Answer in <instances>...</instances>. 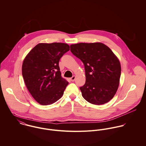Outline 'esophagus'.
<instances>
[{
	"instance_id": "esophagus-1",
	"label": "esophagus",
	"mask_w": 146,
	"mask_h": 146,
	"mask_svg": "<svg viewBox=\"0 0 146 146\" xmlns=\"http://www.w3.org/2000/svg\"><path fill=\"white\" fill-rule=\"evenodd\" d=\"M75 78H76L75 76H73L72 78H71L70 79V81H71V82H74L75 81Z\"/></svg>"
}]
</instances>
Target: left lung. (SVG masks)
Wrapping results in <instances>:
<instances>
[{"label":"left lung","mask_w":146,"mask_h":146,"mask_svg":"<svg viewBox=\"0 0 146 146\" xmlns=\"http://www.w3.org/2000/svg\"><path fill=\"white\" fill-rule=\"evenodd\" d=\"M70 50L84 65L86 81L80 87L84 98L96 105L109 102L116 93L121 75L116 56L101 42L72 44Z\"/></svg>","instance_id":"left-lung-1"}]
</instances>
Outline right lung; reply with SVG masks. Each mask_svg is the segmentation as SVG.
Wrapping results in <instances>:
<instances>
[{"instance_id": "obj_1", "label": "right lung", "mask_w": 146, "mask_h": 146, "mask_svg": "<svg viewBox=\"0 0 146 146\" xmlns=\"http://www.w3.org/2000/svg\"><path fill=\"white\" fill-rule=\"evenodd\" d=\"M69 50L65 43H39L23 60L22 73L25 83L39 104H53L62 97L68 82L61 76L59 61Z\"/></svg>"}]
</instances>
